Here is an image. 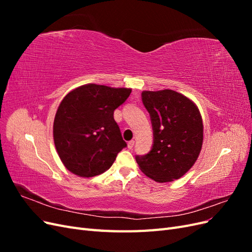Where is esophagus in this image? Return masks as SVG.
<instances>
[{
	"instance_id": "obj_1",
	"label": "esophagus",
	"mask_w": 252,
	"mask_h": 252,
	"mask_svg": "<svg viewBox=\"0 0 252 252\" xmlns=\"http://www.w3.org/2000/svg\"><path fill=\"white\" fill-rule=\"evenodd\" d=\"M127 145H128V148H129V149H132L133 146H134V141H133V140L129 141V142L127 143Z\"/></svg>"
}]
</instances>
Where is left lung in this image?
Instances as JSON below:
<instances>
[{"label": "left lung", "instance_id": "left-lung-1", "mask_svg": "<svg viewBox=\"0 0 252 252\" xmlns=\"http://www.w3.org/2000/svg\"><path fill=\"white\" fill-rule=\"evenodd\" d=\"M154 130L151 150L135 156L141 170L158 183L180 179L195 163L203 144V122L193 102L170 89L143 91Z\"/></svg>", "mask_w": 252, "mask_h": 252}]
</instances>
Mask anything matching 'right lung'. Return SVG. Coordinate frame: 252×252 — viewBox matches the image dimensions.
<instances>
[{
    "label": "right lung",
    "instance_id": "right-lung-1",
    "mask_svg": "<svg viewBox=\"0 0 252 252\" xmlns=\"http://www.w3.org/2000/svg\"><path fill=\"white\" fill-rule=\"evenodd\" d=\"M130 94L129 88L88 84L63 98L53 122V140L68 170L90 178L110 168L127 147L113 112Z\"/></svg>",
    "mask_w": 252,
    "mask_h": 252
}]
</instances>
